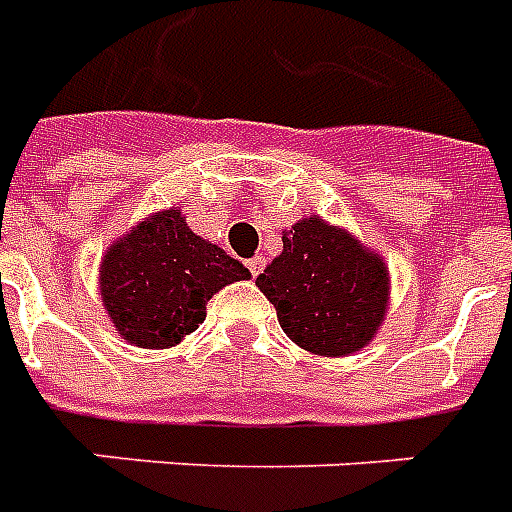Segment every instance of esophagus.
I'll use <instances>...</instances> for the list:
<instances>
[{"label":"esophagus","mask_w":512,"mask_h":512,"mask_svg":"<svg viewBox=\"0 0 512 512\" xmlns=\"http://www.w3.org/2000/svg\"><path fill=\"white\" fill-rule=\"evenodd\" d=\"M247 268H249V273H252V276L257 279V276H260V273H263V268H265V257H260V255L249 257Z\"/></svg>","instance_id":"esophagus-1"}]
</instances>
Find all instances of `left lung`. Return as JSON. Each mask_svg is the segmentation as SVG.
<instances>
[{
	"label": "left lung",
	"instance_id": "1",
	"mask_svg": "<svg viewBox=\"0 0 512 512\" xmlns=\"http://www.w3.org/2000/svg\"><path fill=\"white\" fill-rule=\"evenodd\" d=\"M281 241V255L255 284L276 308L284 335L327 358L366 348L388 316L385 257L319 215L297 220Z\"/></svg>",
	"mask_w": 512,
	"mask_h": 512
}]
</instances>
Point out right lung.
I'll return each instance as SVG.
<instances>
[{"mask_svg":"<svg viewBox=\"0 0 512 512\" xmlns=\"http://www.w3.org/2000/svg\"><path fill=\"white\" fill-rule=\"evenodd\" d=\"M249 268L188 228L180 207L159 209L122 233L100 260V303L119 337L175 348L199 329L207 303Z\"/></svg>","mask_w":512,"mask_h":512,"instance_id":"obj_1","label":"right lung"}]
</instances>
